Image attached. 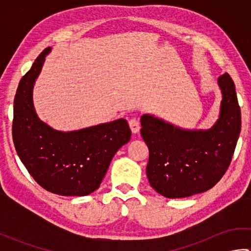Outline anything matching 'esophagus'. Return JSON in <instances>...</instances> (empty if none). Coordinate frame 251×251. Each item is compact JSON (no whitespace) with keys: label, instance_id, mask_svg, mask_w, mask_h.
Returning a JSON list of instances; mask_svg holds the SVG:
<instances>
[{"label":"esophagus","instance_id":"1","mask_svg":"<svg viewBox=\"0 0 251 251\" xmlns=\"http://www.w3.org/2000/svg\"><path fill=\"white\" fill-rule=\"evenodd\" d=\"M128 124H129L130 130H131L132 134H137V132L139 131V129H140V123H139V121L136 119V117H132V119H130L129 122H128Z\"/></svg>","mask_w":251,"mask_h":251}]
</instances>
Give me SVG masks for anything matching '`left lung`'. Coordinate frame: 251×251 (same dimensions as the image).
<instances>
[{
    "mask_svg": "<svg viewBox=\"0 0 251 251\" xmlns=\"http://www.w3.org/2000/svg\"><path fill=\"white\" fill-rule=\"evenodd\" d=\"M220 117L208 130H185L145 114L141 136L149 148L147 176L157 193L180 199L211 189L230 166L241 132V108L228 73L218 78Z\"/></svg>",
    "mask_w": 251,
    "mask_h": 251,
    "instance_id": "8db88e82",
    "label": "left lung"
}]
</instances>
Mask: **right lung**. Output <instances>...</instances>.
Wrapping results in <instances>:
<instances>
[{"label": "right lung", "mask_w": 251, "mask_h": 251, "mask_svg": "<svg viewBox=\"0 0 251 251\" xmlns=\"http://www.w3.org/2000/svg\"><path fill=\"white\" fill-rule=\"evenodd\" d=\"M50 50L42 51L20 79L14 100L13 141L20 161L42 188L58 195L85 196L99 188L131 131L124 119L69 132L40 121L32 89Z\"/></svg>", "instance_id": "add662e5"}]
</instances>
